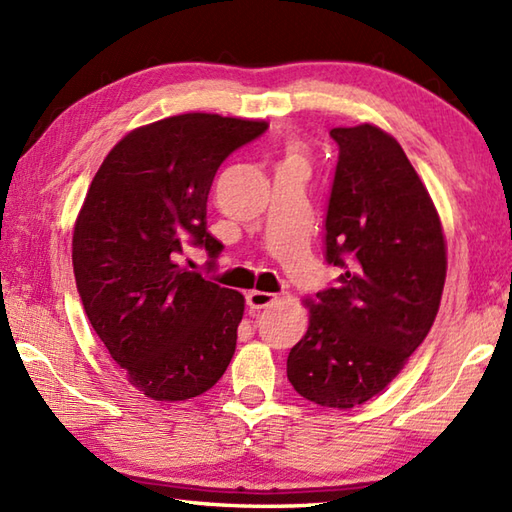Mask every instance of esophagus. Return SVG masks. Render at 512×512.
<instances>
[{"label": "esophagus", "instance_id": "obj_1", "mask_svg": "<svg viewBox=\"0 0 512 512\" xmlns=\"http://www.w3.org/2000/svg\"><path fill=\"white\" fill-rule=\"evenodd\" d=\"M275 301H277L275 295H270V292H262V290H253V292H248V295H246L248 308L257 310V312L264 310V308H270Z\"/></svg>", "mask_w": 512, "mask_h": 512}]
</instances>
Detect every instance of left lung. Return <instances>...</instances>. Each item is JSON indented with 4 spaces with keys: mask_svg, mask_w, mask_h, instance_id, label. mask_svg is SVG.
Wrapping results in <instances>:
<instances>
[{
    "mask_svg": "<svg viewBox=\"0 0 512 512\" xmlns=\"http://www.w3.org/2000/svg\"><path fill=\"white\" fill-rule=\"evenodd\" d=\"M325 213V262L336 284L308 301L310 325L288 354V380L321 407L380 394L429 334L447 248L429 191L394 138L374 125L336 127Z\"/></svg>",
    "mask_w": 512,
    "mask_h": 512,
    "instance_id": "1",
    "label": "left lung"
}]
</instances>
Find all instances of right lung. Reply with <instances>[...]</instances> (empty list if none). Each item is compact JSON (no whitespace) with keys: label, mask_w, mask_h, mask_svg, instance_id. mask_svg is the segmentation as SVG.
<instances>
[{"label":"right lung","mask_w":512,"mask_h":512,"mask_svg":"<svg viewBox=\"0 0 512 512\" xmlns=\"http://www.w3.org/2000/svg\"><path fill=\"white\" fill-rule=\"evenodd\" d=\"M264 121L180 114L134 129L90 184L76 217L72 266L94 332L151 400L204 394L235 354L244 297L180 266L187 246L217 259L206 200L222 162Z\"/></svg>","instance_id":"obj_1"}]
</instances>
